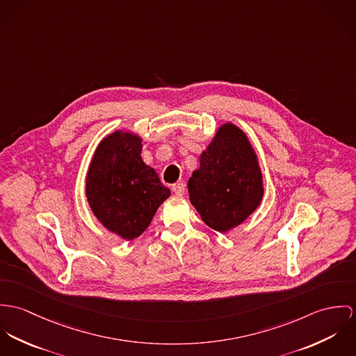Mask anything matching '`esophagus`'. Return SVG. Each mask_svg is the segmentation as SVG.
Returning a JSON list of instances; mask_svg holds the SVG:
<instances>
[{
    "instance_id": "34e87169",
    "label": "esophagus",
    "mask_w": 356,
    "mask_h": 356,
    "mask_svg": "<svg viewBox=\"0 0 356 356\" xmlns=\"http://www.w3.org/2000/svg\"><path fill=\"white\" fill-rule=\"evenodd\" d=\"M184 184L183 183H176V184H173L172 186V191L177 195V197H181V195H184Z\"/></svg>"
}]
</instances>
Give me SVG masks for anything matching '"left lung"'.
<instances>
[{
  "instance_id": "left-lung-1",
  "label": "left lung",
  "mask_w": 356,
  "mask_h": 356,
  "mask_svg": "<svg viewBox=\"0 0 356 356\" xmlns=\"http://www.w3.org/2000/svg\"><path fill=\"white\" fill-rule=\"evenodd\" d=\"M188 193L203 222L218 232L240 225L259 206L262 172L247 135L235 124H222L200 154Z\"/></svg>"
}]
</instances>
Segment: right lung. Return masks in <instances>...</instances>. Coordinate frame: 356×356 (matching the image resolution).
<instances>
[{
	"instance_id": "1",
	"label": "right lung",
	"mask_w": 356,
	"mask_h": 356,
	"mask_svg": "<svg viewBox=\"0 0 356 356\" xmlns=\"http://www.w3.org/2000/svg\"><path fill=\"white\" fill-rule=\"evenodd\" d=\"M140 154L138 135L115 131L98 145L86 179V197L94 216L125 240L140 236L170 195Z\"/></svg>"
}]
</instances>
